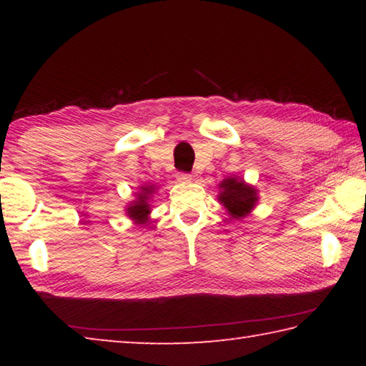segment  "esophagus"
Listing matches in <instances>:
<instances>
[{"label":"esophagus","instance_id":"esophagus-1","mask_svg":"<svg viewBox=\"0 0 366 366\" xmlns=\"http://www.w3.org/2000/svg\"><path fill=\"white\" fill-rule=\"evenodd\" d=\"M177 181H179V182H190V181H192V176L187 174V172H179V174H177Z\"/></svg>","mask_w":366,"mask_h":366}]
</instances>
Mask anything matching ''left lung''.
<instances>
[{
  "mask_svg": "<svg viewBox=\"0 0 366 366\" xmlns=\"http://www.w3.org/2000/svg\"><path fill=\"white\" fill-rule=\"evenodd\" d=\"M218 200L232 219H244L259 200L255 185L244 181L240 176H227L218 184Z\"/></svg>",
  "mask_w": 366,
  "mask_h": 366,
  "instance_id": "obj_1",
  "label": "left lung"
}]
</instances>
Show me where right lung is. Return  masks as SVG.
Instances as JSON below:
<instances>
[{"mask_svg":"<svg viewBox=\"0 0 366 366\" xmlns=\"http://www.w3.org/2000/svg\"><path fill=\"white\" fill-rule=\"evenodd\" d=\"M158 187L154 184H142L134 194V200L127 203L126 214L134 221V224H147L150 221L152 198L157 194Z\"/></svg>","mask_w":366,"mask_h":366,"instance_id":"1","label":"right lung"}]
</instances>
